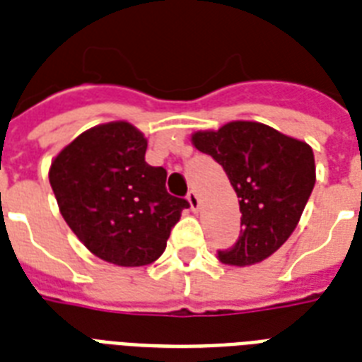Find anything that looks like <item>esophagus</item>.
Returning <instances> with one entry per match:
<instances>
[{"label": "esophagus", "mask_w": 362, "mask_h": 362, "mask_svg": "<svg viewBox=\"0 0 362 362\" xmlns=\"http://www.w3.org/2000/svg\"><path fill=\"white\" fill-rule=\"evenodd\" d=\"M187 203H189V209H192L193 212H195V210H199V203H201V201H199L197 193L195 192L187 193Z\"/></svg>", "instance_id": "esophagus-1"}]
</instances>
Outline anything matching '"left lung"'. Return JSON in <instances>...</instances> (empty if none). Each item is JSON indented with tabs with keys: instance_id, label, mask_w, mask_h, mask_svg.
<instances>
[{
	"instance_id": "obj_1",
	"label": "left lung",
	"mask_w": 362,
	"mask_h": 362,
	"mask_svg": "<svg viewBox=\"0 0 362 362\" xmlns=\"http://www.w3.org/2000/svg\"><path fill=\"white\" fill-rule=\"evenodd\" d=\"M193 146L223 167L240 204V237L218 259L250 267L291 237L315 184L312 146L259 122L237 120L195 131Z\"/></svg>"
}]
</instances>
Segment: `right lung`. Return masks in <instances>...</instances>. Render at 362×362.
Returning <instances> with one entry per match:
<instances>
[{"mask_svg": "<svg viewBox=\"0 0 362 362\" xmlns=\"http://www.w3.org/2000/svg\"><path fill=\"white\" fill-rule=\"evenodd\" d=\"M146 146L129 122L99 124L62 148L48 169L65 223L93 255L118 267L159 259L189 206L167 193V170L144 161Z\"/></svg>", "mask_w": 362, "mask_h": 362, "instance_id": "1", "label": "right lung"}]
</instances>
